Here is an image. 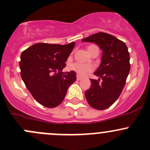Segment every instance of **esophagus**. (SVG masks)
Returning a JSON list of instances; mask_svg holds the SVG:
<instances>
[{"mask_svg": "<svg viewBox=\"0 0 150 150\" xmlns=\"http://www.w3.org/2000/svg\"><path fill=\"white\" fill-rule=\"evenodd\" d=\"M83 79V78L81 76H80L79 75H77V80H78V81H81V80H82Z\"/></svg>", "mask_w": 150, "mask_h": 150, "instance_id": "1", "label": "esophagus"}]
</instances>
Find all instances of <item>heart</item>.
<instances>
[{
	"mask_svg": "<svg viewBox=\"0 0 150 150\" xmlns=\"http://www.w3.org/2000/svg\"><path fill=\"white\" fill-rule=\"evenodd\" d=\"M93 48H99L97 46H95V45H91V46H89L88 47V53L91 51ZM69 69L71 70L74 71V72H77L78 75H81V76H85V75H87L88 73H89L90 72H91L93 70V67L91 64H81V63H74L72 64L69 66Z\"/></svg>",
	"mask_w": 150,
	"mask_h": 150,
	"instance_id": "heart-1",
	"label": "heart"
}]
</instances>
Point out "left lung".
<instances>
[{
  "instance_id": "obj_1",
  "label": "left lung",
  "mask_w": 150,
  "mask_h": 150,
  "mask_svg": "<svg viewBox=\"0 0 150 150\" xmlns=\"http://www.w3.org/2000/svg\"><path fill=\"white\" fill-rule=\"evenodd\" d=\"M82 41L95 43L103 51L100 65L94 72L99 79H91V86L85 96L91 107L105 110L118 99L129 74L128 48L122 40L105 33H95Z\"/></svg>"
}]
</instances>
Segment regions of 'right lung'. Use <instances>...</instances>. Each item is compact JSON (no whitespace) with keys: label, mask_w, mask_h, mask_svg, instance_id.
Listing matches in <instances>:
<instances>
[{"label":"right lung","mask_w":150,"mask_h":150,"mask_svg":"<svg viewBox=\"0 0 150 150\" xmlns=\"http://www.w3.org/2000/svg\"><path fill=\"white\" fill-rule=\"evenodd\" d=\"M75 42L67 45L39 43L21 54V77L35 99L48 108L59 105L69 86L76 81L74 71L63 72Z\"/></svg>","instance_id":"add662e5"}]
</instances>
